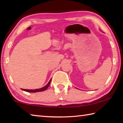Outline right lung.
Wrapping results in <instances>:
<instances>
[{
  "label": "right lung",
  "mask_w": 123,
  "mask_h": 123,
  "mask_svg": "<svg viewBox=\"0 0 123 123\" xmlns=\"http://www.w3.org/2000/svg\"><path fill=\"white\" fill-rule=\"evenodd\" d=\"M51 81V80H49V83L45 86V87L40 89H35V90H29V89H22V90L27 91V92H40V91H43L48 89V88L49 87V85H50Z\"/></svg>",
  "instance_id": "right-lung-1"
}]
</instances>
